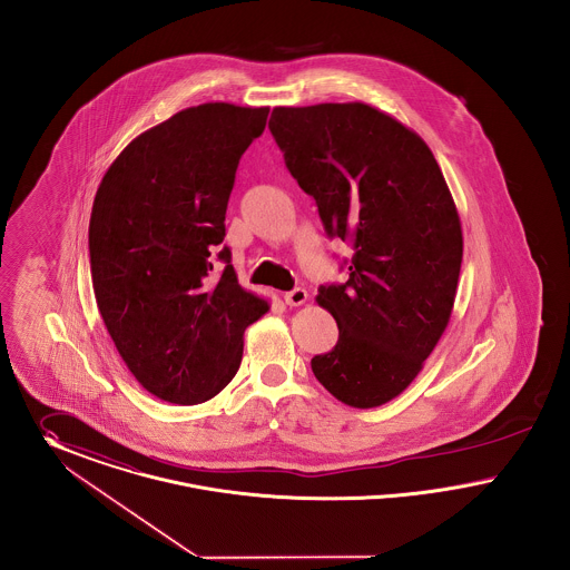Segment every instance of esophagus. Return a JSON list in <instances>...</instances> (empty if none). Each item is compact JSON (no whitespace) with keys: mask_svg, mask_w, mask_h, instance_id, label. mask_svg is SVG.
Returning <instances> with one entry per match:
<instances>
[{"mask_svg":"<svg viewBox=\"0 0 570 570\" xmlns=\"http://www.w3.org/2000/svg\"><path fill=\"white\" fill-rule=\"evenodd\" d=\"M285 302L289 304V306H299V304H304L306 299H308V294H306V289H302V287H296V289H292V292H287L285 296Z\"/></svg>","mask_w":570,"mask_h":570,"instance_id":"esophagus-1","label":"esophagus"}]
</instances>
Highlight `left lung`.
Wrapping results in <instances>:
<instances>
[{
  "label": "left lung",
  "mask_w": 570,
  "mask_h": 570,
  "mask_svg": "<svg viewBox=\"0 0 570 570\" xmlns=\"http://www.w3.org/2000/svg\"><path fill=\"white\" fill-rule=\"evenodd\" d=\"M268 128L326 234L354 246L347 283L320 287L338 341L311 368L341 403L384 405L419 375L456 296L463 234L442 169L364 102L274 107Z\"/></svg>",
  "instance_id": "obj_1"
}]
</instances>
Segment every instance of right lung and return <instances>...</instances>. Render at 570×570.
Instances as JSON below:
<instances>
[{
  "instance_id": "obj_1",
  "label": "right lung",
  "mask_w": 570,
  "mask_h": 570,
  "mask_svg": "<svg viewBox=\"0 0 570 570\" xmlns=\"http://www.w3.org/2000/svg\"><path fill=\"white\" fill-rule=\"evenodd\" d=\"M268 114L188 107L132 139L96 190L98 311L135 380L167 403L197 405L225 389L240 368L244 330L271 308L242 289L232 250L216 248L242 154Z\"/></svg>"
}]
</instances>
